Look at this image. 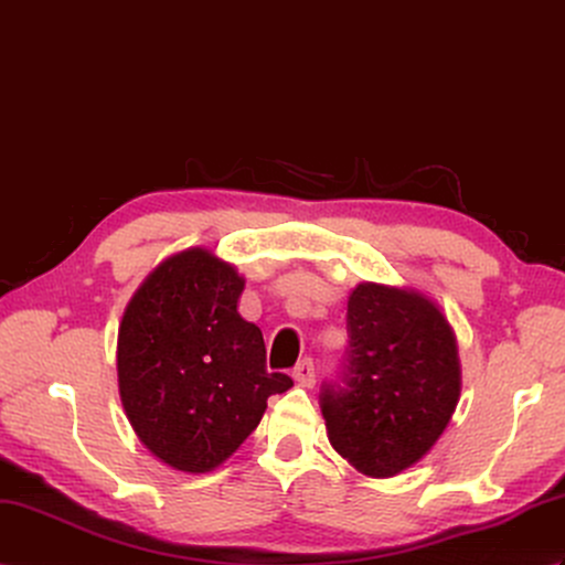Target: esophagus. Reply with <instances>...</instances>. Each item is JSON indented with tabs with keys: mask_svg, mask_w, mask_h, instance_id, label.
<instances>
[{
	"mask_svg": "<svg viewBox=\"0 0 565 565\" xmlns=\"http://www.w3.org/2000/svg\"><path fill=\"white\" fill-rule=\"evenodd\" d=\"M294 380L300 387H312L315 385V365L312 359H303L294 369Z\"/></svg>",
	"mask_w": 565,
	"mask_h": 565,
	"instance_id": "obj_1",
	"label": "esophagus"
}]
</instances>
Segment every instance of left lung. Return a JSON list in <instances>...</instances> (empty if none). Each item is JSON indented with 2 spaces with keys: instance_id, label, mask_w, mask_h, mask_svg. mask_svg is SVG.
I'll return each instance as SVG.
<instances>
[{
  "instance_id": "1",
  "label": "left lung",
  "mask_w": 565,
  "mask_h": 565,
  "mask_svg": "<svg viewBox=\"0 0 565 565\" xmlns=\"http://www.w3.org/2000/svg\"><path fill=\"white\" fill-rule=\"evenodd\" d=\"M349 347L320 409L332 448L365 477H395L436 445L460 399L455 332L414 288L363 281L347 308Z\"/></svg>"
}]
</instances>
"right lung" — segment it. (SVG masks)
<instances>
[{"label":"right lung","instance_id":"add662e5","mask_svg":"<svg viewBox=\"0 0 565 565\" xmlns=\"http://www.w3.org/2000/svg\"><path fill=\"white\" fill-rule=\"evenodd\" d=\"M245 279L206 247L163 259L129 300L117 334L125 414L149 452L204 475L241 448L271 395L294 385L267 371L259 327L241 318Z\"/></svg>","mask_w":565,"mask_h":565}]
</instances>
